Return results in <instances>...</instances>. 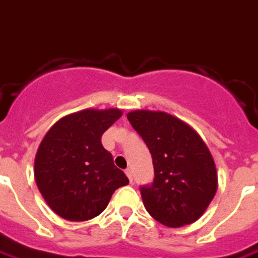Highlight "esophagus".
I'll return each instance as SVG.
<instances>
[{
	"mask_svg": "<svg viewBox=\"0 0 258 258\" xmlns=\"http://www.w3.org/2000/svg\"><path fill=\"white\" fill-rule=\"evenodd\" d=\"M125 174H127V177H128L130 183H133V172H131L130 169H127V170H125Z\"/></svg>",
	"mask_w": 258,
	"mask_h": 258,
	"instance_id": "1",
	"label": "esophagus"
}]
</instances>
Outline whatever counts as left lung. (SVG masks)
<instances>
[{
	"mask_svg": "<svg viewBox=\"0 0 258 258\" xmlns=\"http://www.w3.org/2000/svg\"><path fill=\"white\" fill-rule=\"evenodd\" d=\"M127 118L152 155L154 181L140 187L148 212L170 228L197 221L218 187L215 163L201 137L163 111L135 110Z\"/></svg>",
	"mask_w": 258,
	"mask_h": 258,
	"instance_id": "obj_1",
	"label": "left lung"
}]
</instances>
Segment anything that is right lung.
<instances>
[{
  "label": "right lung",
  "mask_w": 258,
  "mask_h": 258,
  "mask_svg": "<svg viewBox=\"0 0 258 258\" xmlns=\"http://www.w3.org/2000/svg\"><path fill=\"white\" fill-rule=\"evenodd\" d=\"M121 110H86L62 117L37 149L35 179L48 207L68 221H88L103 212L113 192L128 184L102 145V135Z\"/></svg>",
  "instance_id": "add662e5"
}]
</instances>
